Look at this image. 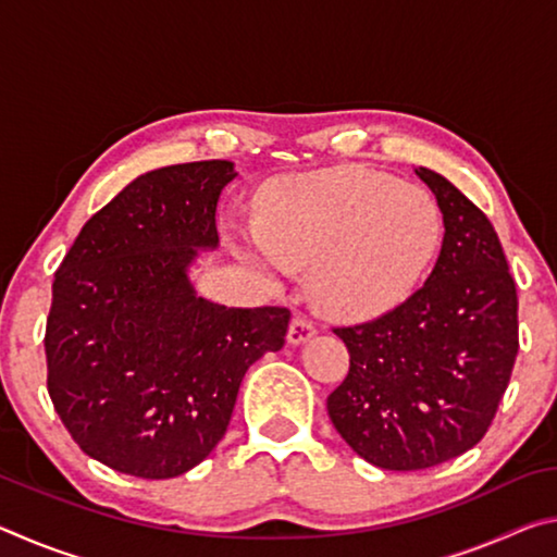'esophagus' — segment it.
Returning <instances> with one entry per match:
<instances>
[{"instance_id":"obj_1","label":"esophagus","mask_w":557,"mask_h":557,"mask_svg":"<svg viewBox=\"0 0 557 557\" xmlns=\"http://www.w3.org/2000/svg\"><path fill=\"white\" fill-rule=\"evenodd\" d=\"M314 334H317V329H314L312 322H309L307 317H301V314L292 317L289 329H287V342H289V344H305V342H309V338H312Z\"/></svg>"}]
</instances>
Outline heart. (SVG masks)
I'll use <instances>...</instances> for the list:
<instances>
[{"instance_id":"1","label":"heart","mask_w":557,"mask_h":557,"mask_svg":"<svg viewBox=\"0 0 557 557\" xmlns=\"http://www.w3.org/2000/svg\"><path fill=\"white\" fill-rule=\"evenodd\" d=\"M442 209L425 188L375 169H332L285 178L262 201V231L238 250L270 282L309 270L324 314L361 322L391 312L437 256Z\"/></svg>"}]
</instances>
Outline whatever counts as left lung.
Returning <instances> with one entry per match:
<instances>
[{"label":"left lung","mask_w":557,"mask_h":557,"mask_svg":"<svg viewBox=\"0 0 557 557\" xmlns=\"http://www.w3.org/2000/svg\"><path fill=\"white\" fill-rule=\"evenodd\" d=\"M445 238L420 289L391 312L334 326L348 373L326 398L358 457L418 471L465 455L492 428L518 354V297L492 221L432 169H414Z\"/></svg>","instance_id":"obj_1"}]
</instances>
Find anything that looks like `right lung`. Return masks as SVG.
<instances>
[{"instance_id":"1","label":"right lung","mask_w":557,"mask_h":557,"mask_svg":"<svg viewBox=\"0 0 557 557\" xmlns=\"http://www.w3.org/2000/svg\"><path fill=\"white\" fill-rule=\"evenodd\" d=\"M233 162L137 176L83 225L55 270L46 385L88 457L172 479L228 430L245 371L285 344L289 309L196 297L186 268L215 248V206Z\"/></svg>"}]
</instances>
